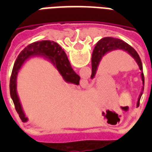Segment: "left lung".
Returning a JSON list of instances; mask_svg holds the SVG:
<instances>
[{
  "mask_svg": "<svg viewBox=\"0 0 152 152\" xmlns=\"http://www.w3.org/2000/svg\"><path fill=\"white\" fill-rule=\"evenodd\" d=\"M122 50L127 52L131 57L134 58V59L136 61L137 65L139 66V69L142 71V61L140 59V57L137 54L136 50H134V48L130 46L129 44L125 43L123 40L117 39V38L113 37H104L102 38L101 40L98 41V43L96 44L95 47L94 49L92 54V75H91V79H94L95 76L97 71H98V67L101 60L103 57L105 56L107 53L109 52H112L113 50ZM141 76H142V84L143 86L142 88V91H141L139 97H138V100H137V106L139 105V102H140L141 96L142 94L144 89V75L143 72H141Z\"/></svg>",
  "mask_w": 152,
  "mask_h": 152,
  "instance_id": "obj_1",
  "label": "left lung"
}]
</instances>
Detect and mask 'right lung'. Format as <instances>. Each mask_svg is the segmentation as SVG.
Masks as SVG:
<instances>
[{
  "instance_id": "obj_1",
  "label": "right lung",
  "mask_w": 152,
  "mask_h": 152,
  "mask_svg": "<svg viewBox=\"0 0 152 152\" xmlns=\"http://www.w3.org/2000/svg\"><path fill=\"white\" fill-rule=\"evenodd\" d=\"M44 57L53 63L63 80L67 83L78 86L80 84V77L76 74L69 63L66 53L59 45L51 40H40L28 45L18 54L15 65L12 70V74L10 80V92L11 99L15 104V110L18 112L23 122H27L28 119L26 117L21 102L17 94V76L19 70L26 60L31 57Z\"/></svg>"
}]
</instances>
